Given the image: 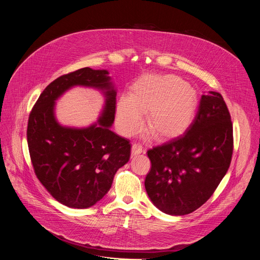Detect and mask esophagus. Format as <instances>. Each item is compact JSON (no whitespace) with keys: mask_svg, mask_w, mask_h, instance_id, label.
I'll list each match as a JSON object with an SVG mask.
<instances>
[{"mask_svg":"<svg viewBox=\"0 0 260 260\" xmlns=\"http://www.w3.org/2000/svg\"><path fill=\"white\" fill-rule=\"evenodd\" d=\"M143 152V147L142 145L138 144V143H134L132 146V154L133 155H137Z\"/></svg>","mask_w":260,"mask_h":260,"instance_id":"1","label":"esophagus"}]
</instances>
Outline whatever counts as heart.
<instances>
[{
	"label": "heart",
	"instance_id": "obj_1",
	"mask_svg": "<svg viewBox=\"0 0 260 260\" xmlns=\"http://www.w3.org/2000/svg\"><path fill=\"white\" fill-rule=\"evenodd\" d=\"M198 107L193 87L176 76H151L137 83L129 99L117 104V125L123 135L137 133L143 123L142 113L150 111L146 129L155 139L180 136L191 123Z\"/></svg>",
	"mask_w": 260,
	"mask_h": 260
}]
</instances>
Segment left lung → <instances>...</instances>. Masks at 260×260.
Returning a JSON list of instances; mask_svg holds the SVG:
<instances>
[{"mask_svg":"<svg viewBox=\"0 0 260 260\" xmlns=\"http://www.w3.org/2000/svg\"><path fill=\"white\" fill-rule=\"evenodd\" d=\"M233 151L229 108L219 92L204 93L184 135L147 151L151 161L145 179L148 197L166 214L192 213L218 187L231 166Z\"/></svg>","mask_w":260,"mask_h":260,"instance_id":"left-lung-1","label":"left lung"}]
</instances>
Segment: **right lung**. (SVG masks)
Wrapping results in <instances>:
<instances>
[{
  "mask_svg": "<svg viewBox=\"0 0 260 260\" xmlns=\"http://www.w3.org/2000/svg\"><path fill=\"white\" fill-rule=\"evenodd\" d=\"M106 70L82 68L52 81L34 105L27 122L28 151L35 174L60 204L86 209L109 191L117 170L131 156L132 145L110 129L115 118L116 91ZM75 85L105 90L106 105L98 124L86 129L61 127L54 102Z\"/></svg>",
  "mask_w": 260,
  "mask_h": 260,
  "instance_id": "1",
  "label": "right lung"
}]
</instances>
